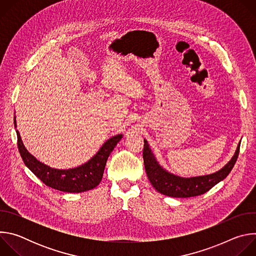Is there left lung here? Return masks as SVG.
<instances>
[{"mask_svg": "<svg viewBox=\"0 0 256 256\" xmlns=\"http://www.w3.org/2000/svg\"><path fill=\"white\" fill-rule=\"evenodd\" d=\"M144 142L142 158L146 173H147L150 182L160 194L172 198H190L200 196L208 192L212 186L226 178L231 172L237 161L240 149L239 142L234 156L221 170L208 175L184 178L164 170L156 161L151 149L149 148L148 142L146 140H144Z\"/></svg>", "mask_w": 256, "mask_h": 256, "instance_id": "1", "label": "left lung"}]
</instances>
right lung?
Returning a JSON list of instances; mask_svg holds the SVG:
<instances>
[{
    "mask_svg": "<svg viewBox=\"0 0 256 256\" xmlns=\"http://www.w3.org/2000/svg\"><path fill=\"white\" fill-rule=\"evenodd\" d=\"M16 126V120H14ZM122 134H118L106 140L97 154L85 164L72 169L60 170L46 166L36 160L25 149L17 130V144L19 153L25 165L38 176L44 184L52 188L64 192H84L96 188L102 179L106 161Z\"/></svg>",
    "mask_w": 256,
    "mask_h": 256,
    "instance_id": "add662e5",
    "label": "right lung"
}]
</instances>
